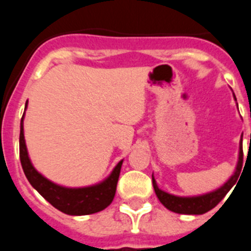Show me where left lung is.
Returning <instances> with one entry per match:
<instances>
[{
    "label": "left lung",
    "instance_id": "left-lung-1",
    "mask_svg": "<svg viewBox=\"0 0 251 251\" xmlns=\"http://www.w3.org/2000/svg\"><path fill=\"white\" fill-rule=\"evenodd\" d=\"M236 99V98H235ZM243 143H240V152H239V162L236 166V171L232 175L231 178L227 181L224 186H221L219 190L210 194L202 195V196H195V197H178L170 195L167 192L159 190L157 186L156 181L152 176V182L154 192H156L158 200L165 207H167L171 211L177 212V214H185V215H202L205 212L210 211L217 203L223 200L226 194L230 191V188L236 183L239 176H240L241 168H243Z\"/></svg>",
    "mask_w": 251,
    "mask_h": 251
}]
</instances>
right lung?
Returning <instances> with one entry per match:
<instances>
[{"instance_id": "right-lung-1", "label": "right lung", "mask_w": 251, "mask_h": 251, "mask_svg": "<svg viewBox=\"0 0 251 251\" xmlns=\"http://www.w3.org/2000/svg\"><path fill=\"white\" fill-rule=\"evenodd\" d=\"M22 122H24V115L21 118V128H20V161H21L22 170L31 186L46 201H49L55 208L68 215L94 214L101 211L112 203L123 161L119 162L113 170L112 175L99 185L83 188H66L55 185L41 176L35 170L34 166L31 165L26 150Z\"/></svg>"}]
</instances>
